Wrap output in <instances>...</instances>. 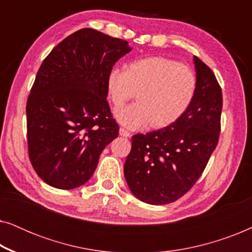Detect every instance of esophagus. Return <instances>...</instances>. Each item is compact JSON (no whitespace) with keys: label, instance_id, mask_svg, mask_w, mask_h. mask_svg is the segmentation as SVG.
<instances>
[{"label":"esophagus","instance_id":"obj_1","mask_svg":"<svg viewBox=\"0 0 252 252\" xmlns=\"http://www.w3.org/2000/svg\"><path fill=\"white\" fill-rule=\"evenodd\" d=\"M119 134L122 136H125V137H129L130 136V133L126 128H124V127H120V128H119Z\"/></svg>","mask_w":252,"mask_h":252}]
</instances>
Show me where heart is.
Wrapping results in <instances>:
<instances>
[{"mask_svg": "<svg viewBox=\"0 0 252 252\" xmlns=\"http://www.w3.org/2000/svg\"><path fill=\"white\" fill-rule=\"evenodd\" d=\"M197 80L188 65L166 57H147L132 62L125 70L113 67L106 79V89L115 108L134 97L133 104L116 111L128 128L151 123L163 128L177 122L194 98Z\"/></svg>", "mask_w": 252, "mask_h": 252, "instance_id": "obj_1", "label": "heart"}]
</instances>
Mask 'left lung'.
Returning <instances> with one entry per match:
<instances>
[{"instance_id": "8db88e82", "label": "left lung", "mask_w": 252, "mask_h": 252, "mask_svg": "<svg viewBox=\"0 0 252 252\" xmlns=\"http://www.w3.org/2000/svg\"><path fill=\"white\" fill-rule=\"evenodd\" d=\"M196 92L186 112L172 125L132 137L124 165L130 191L144 203L175 202L191 189L216 149L222 93L211 68L194 57Z\"/></svg>"}]
</instances>
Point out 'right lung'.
<instances>
[{
    "label": "right lung",
    "instance_id": "add662e5",
    "mask_svg": "<svg viewBox=\"0 0 252 252\" xmlns=\"http://www.w3.org/2000/svg\"><path fill=\"white\" fill-rule=\"evenodd\" d=\"M128 42L82 29L57 44L37 71L26 103L27 146L36 174L51 187L87 182L119 126L106 79Z\"/></svg>",
    "mask_w": 252,
    "mask_h": 252
}]
</instances>
